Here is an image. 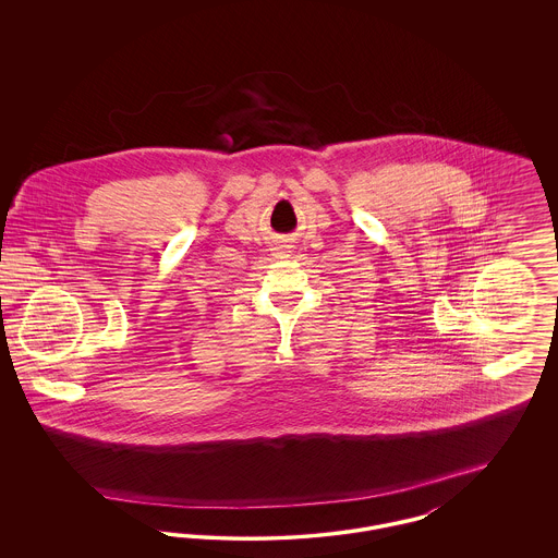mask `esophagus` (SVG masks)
I'll return each instance as SVG.
<instances>
[{
	"label": "esophagus",
	"mask_w": 558,
	"mask_h": 558,
	"mask_svg": "<svg viewBox=\"0 0 558 558\" xmlns=\"http://www.w3.org/2000/svg\"><path fill=\"white\" fill-rule=\"evenodd\" d=\"M291 244H289L287 240H278V242L274 244V257L287 259V257H291Z\"/></svg>",
	"instance_id": "obj_1"
}]
</instances>
